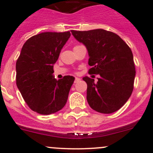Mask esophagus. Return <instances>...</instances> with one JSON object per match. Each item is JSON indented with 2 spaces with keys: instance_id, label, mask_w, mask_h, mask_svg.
Wrapping results in <instances>:
<instances>
[{
  "instance_id": "1",
  "label": "esophagus",
  "mask_w": 153,
  "mask_h": 153,
  "mask_svg": "<svg viewBox=\"0 0 153 153\" xmlns=\"http://www.w3.org/2000/svg\"><path fill=\"white\" fill-rule=\"evenodd\" d=\"M80 78H75V81H74V82L75 83H77V82H78V81H80Z\"/></svg>"
}]
</instances>
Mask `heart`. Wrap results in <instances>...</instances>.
Segmentation results:
<instances>
[{"label":"heart","instance_id":"b5f03b06","mask_svg":"<svg viewBox=\"0 0 153 153\" xmlns=\"http://www.w3.org/2000/svg\"><path fill=\"white\" fill-rule=\"evenodd\" d=\"M76 47H77V46H76Z\"/></svg>","mask_w":153,"mask_h":153}]
</instances>
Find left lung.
Segmentation results:
<instances>
[{
  "label": "left lung",
  "instance_id": "8db88e82",
  "mask_svg": "<svg viewBox=\"0 0 153 153\" xmlns=\"http://www.w3.org/2000/svg\"><path fill=\"white\" fill-rule=\"evenodd\" d=\"M71 32L87 49L91 67L88 73L100 76L97 83L89 77L83 78L87 84L88 104L101 113L116 112L133 90L135 69L132 50L117 34L109 31L98 29Z\"/></svg>",
  "mask_w": 153,
  "mask_h": 153
}]
</instances>
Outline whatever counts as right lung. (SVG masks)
Segmentation results:
<instances>
[{
	"label": "right lung",
	"mask_w": 153,
	"mask_h": 153,
	"mask_svg": "<svg viewBox=\"0 0 153 153\" xmlns=\"http://www.w3.org/2000/svg\"><path fill=\"white\" fill-rule=\"evenodd\" d=\"M69 32H42L29 38L16 62V84L32 110L49 115L67 103L75 78L66 75L57 81L53 64L70 37Z\"/></svg>",
	"instance_id": "right-lung-1"
}]
</instances>
